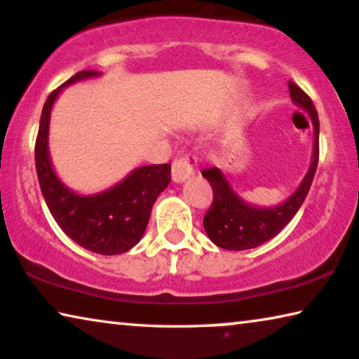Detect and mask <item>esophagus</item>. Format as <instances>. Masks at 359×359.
I'll return each instance as SVG.
<instances>
[{"label":"esophagus","instance_id":"1","mask_svg":"<svg viewBox=\"0 0 359 359\" xmlns=\"http://www.w3.org/2000/svg\"><path fill=\"white\" fill-rule=\"evenodd\" d=\"M195 159L194 158H179L172 164V180L175 184H182L195 174Z\"/></svg>","mask_w":359,"mask_h":359}]
</instances>
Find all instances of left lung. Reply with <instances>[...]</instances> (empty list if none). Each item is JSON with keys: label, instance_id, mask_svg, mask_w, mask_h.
<instances>
[{"label": "left lung", "instance_id": "obj_1", "mask_svg": "<svg viewBox=\"0 0 359 359\" xmlns=\"http://www.w3.org/2000/svg\"><path fill=\"white\" fill-rule=\"evenodd\" d=\"M291 100L297 107L306 110L314 127V148L312 161L304 179L294 194L276 206H255L247 203L236 194L228 177L218 168L201 170V175L213 189V205L206 211L203 226L210 241L226 250H247L259 247L278 234L294 218L297 210L304 203L314 180L319 163V115L309 95L294 83H287Z\"/></svg>", "mask_w": 359, "mask_h": 359}]
</instances>
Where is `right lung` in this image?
Here are the masks:
<instances>
[{
	"instance_id": "obj_1",
	"label": "right lung",
	"mask_w": 359,
	"mask_h": 359,
	"mask_svg": "<svg viewBox=\"0 0 359 359\" xmlns=\"http://www.w3.org/2000/svg\"><path fill=\"white\" fill-rule=\"evenodd\" d=\"M97 76L100 73L94 69L79 72L45 100L35 141V168L45 203L65 234L94 254L117 255L143 237L151 208L170 182V164L141 165L118 184L93 195H81L60 180L48 151L53 104L67 86Z\"/></svg>"
}]
</instances>
